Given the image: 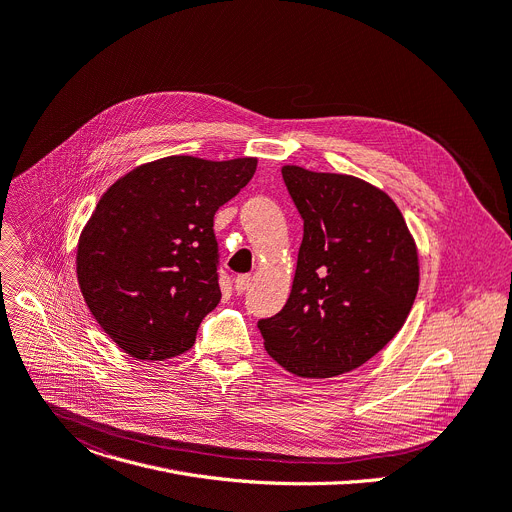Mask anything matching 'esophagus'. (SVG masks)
Instances as JSON below:
<instances>
[{
  "label": "esophagus",
  "instance_id": "1",
  "mask_svg": "<svg viewBox=\"0 0 512 512\" xmlns=\"http://www.w3.org/2000/svg\"><path fill=\"white\" fill-rule=\"evenodd\" d=\"M251 282H253V277L251 275H237L235 277V290L239 292V294H243L245 290H249V286H251Z\"/></svg>",
  "mask_w": 512,
  "mask_h": 512
}]
</instances>
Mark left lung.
<instances>
[{"label": "left lung", "mask_w": 512, "mask_h": 512, "mask_svg": "<svg viewBox=\"0 0 512 512\" xmlns=\"http://www.w3.org/2000/svg\"><path fill=\"white\" fill-rule=\"evenodd\" d=\"M304 237L286 306L257 327L300 378L363 365L402 329L418 292V251L394 200L353 175L284 165Z\"/></svg>", "instance_id": "1"}]
</instances>
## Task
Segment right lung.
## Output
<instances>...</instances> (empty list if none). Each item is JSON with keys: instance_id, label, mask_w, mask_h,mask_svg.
<instances>
[{"instance_id": "obj_1", "label": "right lung", "mask_w": 512, "mask_h": 512, "mask_svg": "<svg viewBox=\"0 0 512 512\" xmlns=\"http://www.w3.org/2000/svg\"><path fill=\"white\" fill-rule=\"evenodd\" d=\"M255 169L253 157L173 155L132 169L102 196L81 230L77 282L124 353L163 361L192 349L222 296L214 214Z\"/></svg>"}]
</instances>
